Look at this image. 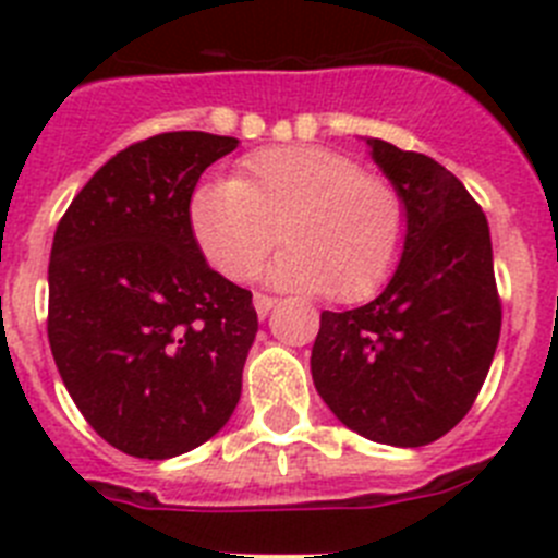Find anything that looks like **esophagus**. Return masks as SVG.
Masks as SVG:
<instances>
[{
    "mask_svg": "<svg viewBox=\"0 0 558 558\" xmlns=\"http://www.w3.org/2000/svg\"><path fill=\"white\" fill-rule=\"evenodd\" d=\"M274 304H276V299H270V295H265V293L254 295V307H256V315H259V318H265V315L274 310Z\"/></svg>",
    "mask_w": 558,
    "mask_h": 558,
    "instance_id": "esophagus-1",
    "label": "esophagus"
}]
</instances>
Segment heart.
Returning a JSON list of instances; mask_svg holds the SVG:
<instances>
[{
  "instance_id": "heart-1",
  "label": "heart",
  "mask_w": 558,
  "mask_h": 558,
  "mask_svg": "<svg viewBox=\"0 0 558 558\" xmlns=\"http://www.w3.org/2000/svg\"><path fill=\"white\" fill-rule=\"evenodd\" d=\"M190 231L226 279H248L282 236L268 282L324 290L340 302L372 295L405 245V201L377 172L315 145L265 147L234 179L192 190ZM280 234H275V229Z\"/></svg>"
}]
</instances>
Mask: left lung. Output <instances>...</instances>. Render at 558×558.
Wrapping results in <instances>:
<instances>
[{
    "mask_svg": "<svg viewBox=\"0 0 558 558\" xmlns=\"http://www.w3.org/2000/svg\"><path fill=\"white\" fill-rule=\"evenodd\" d=\"M405 201V248L386 290L357 310L322 313L315 391L360 436L430 445L470 413L500 338L486 215L425 153L366 140Z\"/></svg>",
    "mask_w": 558,
    "mask_h": 558,
    "instance_id": "left-lung-1",
    "label": "left lung"
}]
</instances>
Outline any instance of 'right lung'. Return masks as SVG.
I'll use <instances>...</instances> for the list:
<instances>
[{"mask_svg":"<svg viewBox=\"0 0 558 558\" xmlns=\"http://www.w3.org/2000/svg\"><path fill=\"white\" fill-rule=\"evenodd\" d=\"M234 136L172 131L108 159L69 204L49 254V349L111 447L181 456L229 422L256 335L251 290L206 265L186 206Z\"/></svg>","mask_w":558,"mask_h":558,"instance_id":"obj_1","label":"right lung"}]
</instances>
